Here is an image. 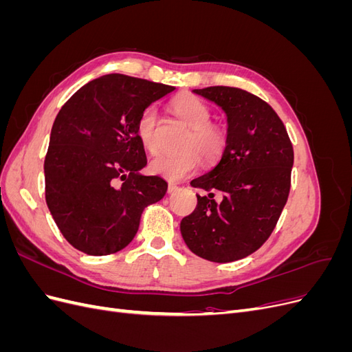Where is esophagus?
I'll use <instances>...</instances> for the list:
<instances>
[{
	"instance_id": "esophagus-1",
	"label": "esophagus",
	"mask_w": 352,
	"mask_h": 352,
	"mask_svg": "<svg viewBox=\"0 0 352 352\" xmlns=\"http://www.w3.org/2000/svg\"><path fill=\"white\" fill-rule=\"evenodd\" d=\"M177 189H179V186H176V185H173V184H170L168 188H167V192H168V194H175Z\"/></svg>"
}]
</instances>
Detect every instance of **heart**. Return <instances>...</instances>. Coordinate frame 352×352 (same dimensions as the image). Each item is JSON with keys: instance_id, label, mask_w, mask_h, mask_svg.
Returning <instances> with one entry per match:
<instances>
[{"instance_id": "obj_1", "label": "heart", "mask_w": 352, "mask_h": 352, "mask_svg": "<svg viewBox=\"0 0 352 352\" xmlns=\"http://www.w3.org/2000/svg\"><path fill=\"white\" fill-rule=\"evenodd\" d=\"M172 110L186 126L190 133L184 142L185 151L177 154L162 153L150 162V172L170 182H179L197 172L201 157L214 162L225 150L226 136L219 126L211 124L208 105L194 95H182L172 102ZM138 140L145 150L155 153L158 148V111L151 105L146 107L136 124Z\"/></svg>"}]
</instances>
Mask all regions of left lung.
Wrapping results in <instances>:
<instances>
[{"label": "left lung", "mask_w": 352, "mask_h": 352, "mask_svg": "<svg viewBox=\"0 0 352 352\" xmlns=\"http://www.w3.org/2000/svg\"><path fill=\"white\" fill-rule=\"evenodd\" d=\"M192 92L225 111L228 136L220 162L190 182L208 194L197 195L180 233L198 257L236 261L257 251L280 217L291 189L292 144L279 116L255 95L229 87Z\"/></svg>", "instance_id": "8db88e82"}]
</instances>
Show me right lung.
Wrapping results in <instances>:
<instances>
[{
    "label": "right lung",
    "mask_w": 352,
    "mask_h": 352,
    "mask_svg": "<svg viewBox=\"0 0 352 352\" xmlns=\"http://www.w3.org/2000/svg\"><path fill=\"white\" fill-rule=\"evenodd\" d=\"M163 83L105 74L74 92L52 124L44 163L45 199L63 236L88 255H109L135 238L146 206L167 182L144 176L142 111L173 92Z\"/></svg>",
    "instance_id": "obj_1"
}]
</instances>
